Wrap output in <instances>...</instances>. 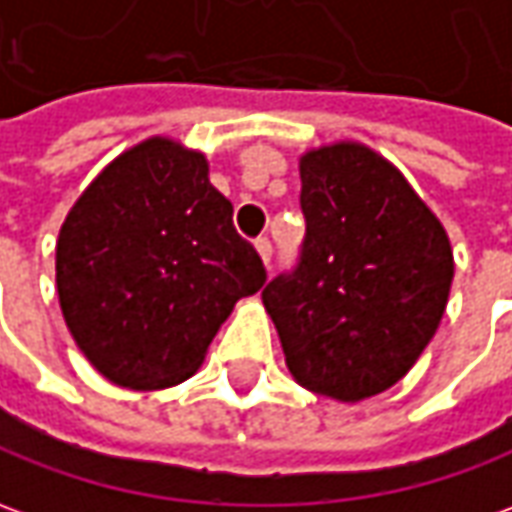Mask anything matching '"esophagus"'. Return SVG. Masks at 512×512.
<instances>
[{"mask_svg":"<svg viewBox=\"0 0 512 512\" xmlns=\"http://www.w3.org/2000/svg\"><path fill=\"white\" fill-rule=\"evenodd\" d=\"M255 249H257V255L263 257V263L269 266V263H271V241H269V238H257Z\"/></svg>","mask_w":512,"mask_h":512,"instance_id":"34e87169","label":"esophagus"}]
</instances>
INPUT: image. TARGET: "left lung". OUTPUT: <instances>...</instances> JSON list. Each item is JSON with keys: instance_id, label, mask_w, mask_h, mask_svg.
<instances>
[{"instance_id": "8db88e82", "label": "left lung", "mask_w": 512, "mask_h": 512, "mask_svg": "<svg viewBox=\"0 0 512 512\" xmlns=\"http://www.w3.org/2000/svg\"><path fill=\"white\" fill-rule=\"evenodd\" d=\"M300 179V263L263 288V305L297 384L364 401L398 384L437 333L451 243L401 170L361 142L302 154Z\"/></svg>"}]
</instances>
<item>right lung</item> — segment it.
Returning <instances> with one entry per match:
<instances>
[{
  "label": "right lung",
  "instance_id": "obj_1",
  "mask_svg": "<svg viewBox=\"0 0 512 512\" xmlns=\"http://www.w3.org/2000/svg\"><path fill=\"white\" fill-rule=\"evenodd\" d=\"M266 283L204 154L151 137L103 168L66 215L55 285L75 344L103 378L165 389L196 373L235 302Z\"/></svg>",
  "mask_w": 512,
  "mask_h": 512
}]
</instances>
